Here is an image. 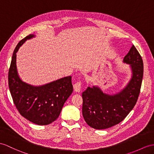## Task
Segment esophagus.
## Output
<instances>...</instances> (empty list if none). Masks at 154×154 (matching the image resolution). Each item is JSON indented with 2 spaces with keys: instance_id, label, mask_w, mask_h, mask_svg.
Segmentation results:
<instances>
[{
  "instance_id": "1",
  "label": "esophagus",
  "mask_w": 154,
  "mask_h": 154,
  "mask_svg": "<svg viewBox=\"0 0 154 154\" xmlns=\"http://www.w3.org/2000/svg\"><path fill=\"white\" fill-rule=\"evenodd\" d=\"M81 86H82V82L80 81L76 82V84H74L73 85L74 91L76 92H80L81 91Z\"/></svg>"
}]
</instances>
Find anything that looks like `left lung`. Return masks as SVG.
I'll list each match as a JSON object with an SVG mask.
<instances>
[{"instance_id": "left-lung-1", "label": "left lung", "mask_w": 154, "mask_h": 154, "mask_svg": "<svg viewBox=\"0 0 154 154\" xmlns=\"http://www.w3.org/2000/svg\"><path fill=\"white\" fill-rule=\"evenodd\" d=\"M129 64L132 77L126 87L115 95L104 93L96 86L88 87L82 93V114L87 124L96 129H107L118 124L137 103L143 78V61L133 45L123 59Z\"/></svg>"}]
</instances>
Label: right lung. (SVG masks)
<instances>
[{
  "mask_svg": "<svg viewBox=\"0 0 154 154\" xmlns=\"http://www.w3.org/2000/svg\"><path fill=\"white\" fill-rule=\"evenodd\" d=\"M29 35L17 44L14 51L8 71V85L15 106L20 114L35 124L46 125L57 119L65 101L72 94L71 76H66L40 86L22 81L16 69V53Z\"/></svg>",
  "mask_w": 154,
  "mask_h": 154,
  "instance_id": "obj_1",
  "label": "right lung"
}]
</instances>
